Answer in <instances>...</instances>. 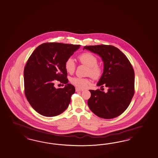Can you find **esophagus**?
Wrapping results in <instances>:
<instances>
[{
  "label": "esophagus",
  "instance_id": "esophagus-1",
  "mask_svg": "<svg viewBox=\"0 0 158 158\" xmlns=\"http://www.w3.org/2000/svg\"><path fill=\"white\" fill-rule=\"evenodd\" d=\"M83 90V89H80L78 87L76 88V92H82Z\"/></svg>",
  "mask_w": 158,
  "mask_h": 158
}]
</instances>
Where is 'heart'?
I'll use <instances>...</instances> for the list:
<instances>
[{
  "label": "heart",
  "mask_w": 158,
  "mask_h": 158,
  "mask_svg": "<svg viewBox=\"0 0 158 158\" xmlns=\"http://www.w3.org/2000/svg\"><path fill=\"white\" fill-rule=\"evenodd\" d=\"M78 59L81 63L87 66L89 69L87 70V75H90L94 79H99L103 73L102 66L98 64V58L90 52H85L78 56ZM65 68L66 72L69 73H73L76 69V64L74 60L69 57L65 63ZM71 82L73 85L78 88L84 89L88 86L91 83L89 78H83L79 77H74L71 79Z\"/></svg>",
  "instance_id": "b5f03b06"
}]
</instances>
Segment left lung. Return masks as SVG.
Segmentation results:
<instances>
[{
  "mask_svg": "<svg viewBox=\"0 0 158 158\" xmlns=\"http://www.w3.org/2000/svg\"><path fill=\"white\" fill-rule=\"evenodd\" d=\"M98 54L104 62L103 73L98 86L108 87L107 92L90 90L87 104L94 114L111 119L125 111L134 94V71L130 62L120 49L113 45L85 46L83 49Z\"/></svg>",
  "mask_w": 158,
  "mask_h": 158,
  "instance_id": "obj_1",
  "label": "left lung"
}]
</instances>
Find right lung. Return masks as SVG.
Returning <instances> with one entry per match:
<instances>
[{"label":"right lung","mask_w":158,"mask_h":158,"mask_svg":"<svg viewBox=\"0 0 158 158\" xmlns=\"http://www.w3.org/2000/svg\"><path fill=\"white\" fill-rule=\"evenodd\" d=\"M80 46L42 44L29 57L24 70V93L31 106L39 114L54 117L68 108L75 88L68 83L65 63ZM57 81L66 84L65 87L56 89L54 84Z\"/></svg>","instance_id":"obj_1"}]
</instances>
